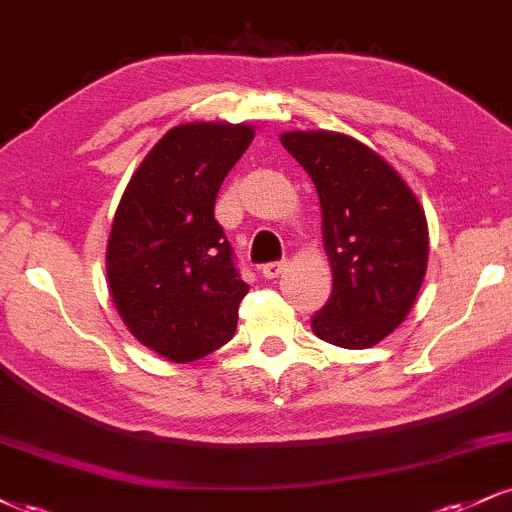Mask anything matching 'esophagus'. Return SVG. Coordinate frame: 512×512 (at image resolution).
Returning a JSON list of instances; mask_svg holds the SVG:
<instances>
[{"label":"esophagus","mask_w":512,"mask_h":512,"mask_svg":"<svg viewBox=\"0 0 512 512\" xmlns=\"http://www.w3.org/2000/svg\"><path fill=\"white\" fill-rule=\"evenodd\" d=\"M288 262H269V264H262V276L264 279H279V276L286 272Z\"/></svg>","instance_id":"1"}]
</instances>
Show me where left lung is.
Instances as JSON below:
<instances>
[{
    "label": "left lung",
    "instance_id": "1",
    "mask_svg": "<svg viewBox=\"0 0 512 512\" xmlns=\"http://www.w3.org/2000/svg\"><path fill=\"white\" fill-rule=\"evenodd\" d=\"M281 145L310 174L334 291L312 317L317 338L362 350L408 317L427 272L424 207L384 157L336 131H288Z\"/></svg>",
    "mask_w": 512,
    "mask_h": 512
}]
</instances>
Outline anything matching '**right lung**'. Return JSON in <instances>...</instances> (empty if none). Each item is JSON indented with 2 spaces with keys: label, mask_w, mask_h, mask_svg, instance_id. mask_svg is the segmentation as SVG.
Listing matches in <instances>:
<instances>
[{
  "label": "right lung",
  "mask_w": 512,
  "mask_h": 512,
  "mask_svg": "<svg viewBox=\"0 0 512 512\" xmlns=\"http://www.w3.org/2000/svg\"><path fill=\"white\" fill-rule=\"evenodd\" d=\"M255 138L248 123L190 121L147 152L107 240V286L128 331L171 362L231 341L250 286L233 267L214 202Z\"/></svg>",
  "instance_id": "obj_1"
}]
</instances>
